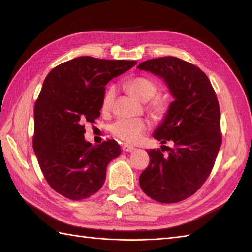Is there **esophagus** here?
<instances>
[{"mask_svg": "<svg viewBox=\"0 0 252 252\" xmlns=\"http://www.w3.org/2000/svg\"><path fill=\"white\" fill-rule=\"evenodd\" d=\"M121 148H122L123 152H127V153H131L133 151H135L134 147L131 146V145H127V144H123V145L121 146Z\"/></svg>", "mask_w": 252, "mask_h": 252, "instance_id": "esophagus-1", "label": "esophagus"}]
</instances>
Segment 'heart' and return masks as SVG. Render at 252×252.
Returning a JSON list of instances; mask_svg holds the SVG:
<instances>
[{
    "label": "heart",
    "instance_id": "b5f03b06",
    "mask_svg": "<svg viewBox=\"0 0 252 252\" xmlns=\"http://www.w3.org/2000/svg\"><path fill=\"white\" fill-rule=\"evenodd\" d=\"M126 88L129 93L140 101H148L157 93V85L151 79L144 77H136L129 80L126 83ZM115 88L110 87L106 90L101 109L108 111L115 98ZM149 109L155 115H162L165 110V103L161 98H155L149 104ZM148 130V125L143 119H118L110 126V131L117 138L126 143H137L141 140L144 133Z\"/></svg>",
    "mask_w": 252,
    "mask_h": 252
}]
</instances>
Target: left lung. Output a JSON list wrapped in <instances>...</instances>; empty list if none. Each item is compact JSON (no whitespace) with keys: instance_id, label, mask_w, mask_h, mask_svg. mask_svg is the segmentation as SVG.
I'll return each instance as SVG.
<instances>
[{"instance_id":"8db88e82","label":"left lung","mask_w":252,"mask_h":252,"mask_svg":"<svg viewBox=\"0 0 252 252\" xmlns=\"http://www.w3.org/2000/svg\"><path fill=\"white\" fill-rule=\"evenodd\" d=\"M137 69L161 78L174 98L153 133L161 144L172 141L174 146L168 147V157L160 149L147 151L151 162L140 186L158 202H179L200 189L215 165L222 143L217 95L205 72L178 57L149 60Z\"/></svg>"}]
</instances>
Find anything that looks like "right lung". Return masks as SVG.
<instances>
[{"label":"right lung","mask_w":252,"mask_h":252,"mask_svg":"<svg viewBox=\"0 0 252 252\" xmlns=\"http://www.w3.org/2000/svg\"><path fill=\"white\" fill-rule=\"evenodd\" d=\"M81 56L47 74L34 105L33 151L53 189L72 200L100 189L107 165L121 153L115 140L92 145L84 123L100 116L105 85L136 65Z\"/></svg>","instance_id":"add662e5"}]
</instances>
